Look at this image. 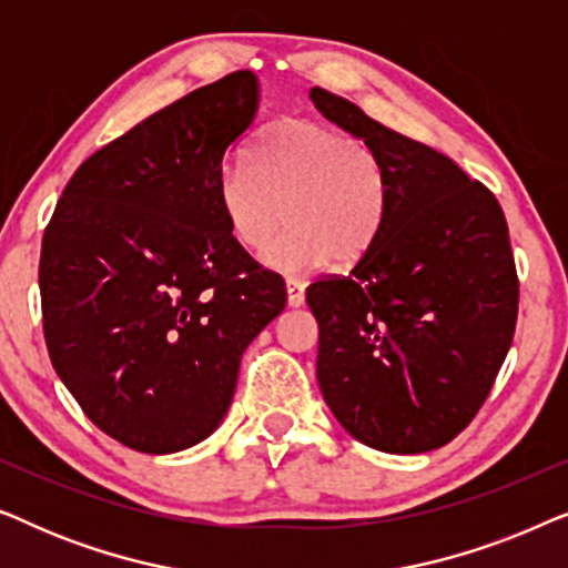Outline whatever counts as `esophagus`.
<instances>
[{"instance_id":"1","label":"esophagus","mask_w":568,"mask_h":568,"mask_svg":"<svg viewBox=\"0 0 568 568\" xmlns=\"http://www.w3.org/2000/svg\"><path fill=\"white\" fill-rule=\"evenodd\" d=\"M286 305L302 307L305 305V284L300 278H286Z\"/></svg>"}]
</instances>
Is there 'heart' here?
Segmentation results:
<instances>
[{"label": "heart", "mask_w": 568, "mask_h": 568, "mask_svg": "<svg viewBox=\"0 0 568 568\" xmlns=\"http://www.w3.org/2000/svg\"><path fill=\"white\" fill-rule=\"evenodd\" d=\"M230 235L245 251H263L278 274L362 258L383 235L390 178L367 144L307 119H284L263 131L247 162L230 165L216 189Z\"/></svg>", "instance_id": "1"}]
</instances>
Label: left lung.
I'll return each mask as SVG.
<instances>
[{"label": "left lung", "mask_w": 568, "mask_h": 568, "mask_svg": "<svg viewBox=\"0 0 568 568\" xmlns=\"http://www.w3.org/2000/svg\"><path fill=\"white\" fill-rule=\"evenodd\" d=\"M325 119L390 178L383 235L348 276L310 284L317 383L336 422L379 453H429L484 406L517 323L519 284L494 193L432 146L323 88Z\"/></svg>", "instance_id": "obj_1"}]
</instances>
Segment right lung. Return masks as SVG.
Instances as JSON below:
<instances>
[{
    "label": "right lung",
    "mask_w": 568,
    "mask_h": 568,
    "mask_svg": "<svg viewBox=\"0 0 568 568\" xmlns=\"http://www.w3.org/2000/svg\"><path fill=\"white\" fill-rule=\"evenodd\" d=\"M253 72L193 90L77 168L41 247L53 369L100 432L181 453L227 414L240 359L282 313V276L230 235L222 160L258 113Z\"/></svg>",
    "instance_id": "obj_1"
}]
</instances>
